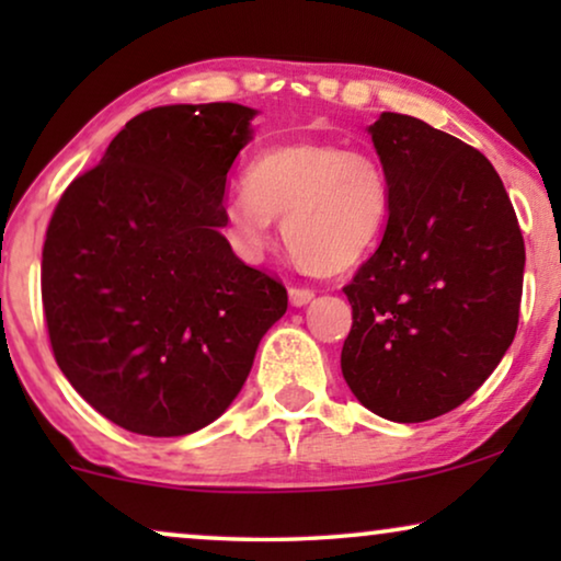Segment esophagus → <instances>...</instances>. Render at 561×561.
Wrapping results in <instances>:
<instances>
[{
    "label": "esophagus",
    "instance_id": "34e87169",
    "mask_svg": "<svg viewBox=\"0 0 561 561\" xmlns=\"http://www.w3.org/2000/svg\"><path fill=\"white\" fill-rule=\"evenodd\" d=\"M288 296H290V304H294V306H306L313 298V290L304 288V286H290Z\"/></svg>",
    "mask_w": 561,
    "mask_h": 561
}]
</instances>
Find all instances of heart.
I'll return each instance as SVG.
<instances>
[{
  "label": "heart",
  "mask_w": 561,
  "mask_h": 561,
  "mask_svg": "<svg viewBox=\"0 0 561 561\" xmlns=\"http://www.w3.org/2000/svg\"><path fill=\"white\" fill-rule=\"evenodd\" d=\"M390 214L382 165L340 142H286L260 152L244 173V191L225 204V232L244 260L271 248L273 219L283 240L313 273H344L378 248Z\"/></svg>",
  "instance_id": "heart-1"
}]
</instances>
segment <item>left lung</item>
<instances>
[{
    "mask_svg": "<svg viewBox=\"0 0 561 561\" xmlns=\"http://www.w3.org/2000/svg\"><path fill=\"white\" fill-rule=\"evenodd\" d=\"M390 183L380 248L344 286L342 375L398 424L455 411L518 329L526 248L501 175L480 150L409 114L370 127Z\"/></svg>",
    "mask_w": 561,
    "mask_h": 561,
    "instance_id": "obj_1",
    "label": "left lung"
}]
</instances>
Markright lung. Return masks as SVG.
I'll list each match as a JSON object with an SVG mask.
<instances>
[{"instance_id":"add662e5","label":"right lung","mask_w":561,"mask_h":561,"mask_svg":"<svg viewBox=\"0 0 561 561\" xmlns=\"http://www.w3.org/2000/svg\"><path fill=\"white\" fill-rule=\"evenodd\" d=\"M252 117L232 102L137 114L50 217L41 290L53 355L83 401L127 432L211 424L288 309L286 286L219 232Z\"/></svg>"}]
</instances>
